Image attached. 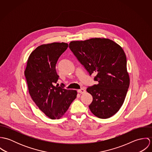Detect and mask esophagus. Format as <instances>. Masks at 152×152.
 <instances>
[{"mask_svg":"<svg viewBox=\"0 0 152 152\" xmlns=\"http://www.w3.org/2000/svg\"><path fill=\"white\" fill-rule=\"evenodd\" d=\"M78 93H80V94H84L86 92V89L84 88H81L80 89H78Z\"/></svg>","mask_w":152,"mask_h":152,"instance_id":"obj_1","label":"esophagus"}]
</instances>
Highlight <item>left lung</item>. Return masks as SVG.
Masks as SVG:
<instances>
[{"instance_id": "obj_1", "label": "left lung", "mask_w": 152, "mask_h": 152, "mask_svg": "<svg viewBox=\"0 0 152 152\" xmlns=\"http://www.w3.org/2000/svg\"><path fill=\"white\" fill-rule=\"evenodd\" d=\"M69 48L89 76L96 75V84L87 88L93 98L91 112L101 119L115 115L122 107L129 87L126 57L123 49L112 40L95 38L74 41Z\"/></svg>"}]
</instances>
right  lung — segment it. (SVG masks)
<instances>
[{
	"instance_id": "obj_1",
	"label": "right lung",
	"mask_w": 152,
	"mask_h": 152,
	"mask_svg": "<svg viewBox=\"0 0 152 152\" xmlns=\"http://www.w3.org/2000/svg\"><path fill=\"white\" fill-rule=\"evenodd\" d=\"M68 47L64 43H53L37 47L30 55L24 71L29 94L36 104L51 119L62 117L77 97L75 90L64 85L56 86L58 58Z\"/></svg>"
}]
</instances>
